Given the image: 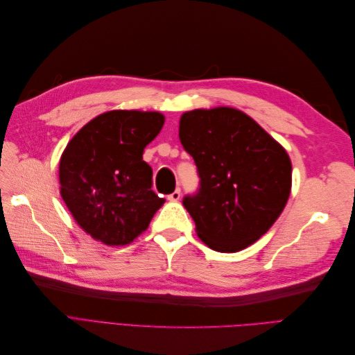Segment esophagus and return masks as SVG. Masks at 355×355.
<instances>
[{"label":"esophagus","instance_id":"1","mask_svg":"<svg viewBox=\"0 0 355 355\" xmlns=\"http://www.w3.org/2000/svg\"><path fill=\"white\" fill-rule=\"evenodd\" d=\"M167 198H168L170 201H178V200L180 198V188H176L173 192H171L170 196H167Z\"/></svg>","mask_w":355,"mask_h":355}]
</instances>
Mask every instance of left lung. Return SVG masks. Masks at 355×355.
I'll return each instance as SVG.
<instances>
[{
  "instance_id": "1",
  "label": "left lung",
  "mask_w": 355,
  "mask_h": 355,
  "mask_svg": "<svg viewBox=\"0 0 355 355\" xmlns=\"http://www.w3.org/2000/svg\"><path fill=\"white\" fill-rule=\"evenodd\" d=\"M179 139L200 176L184 206L210 249L234 253L259 240L292 188L286 149L244 112L219 106L180 116Z\"/></svg>"
}]
</instances>
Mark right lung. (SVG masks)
Listing matches in <instances>:
<instances>
[{"label":"right lung","mask_w":355,"mask_h":355,"mask_svg":"<svg viewBox=\"0 0 355 355\" xmlns=\"http://www.w3.org/2000/svg\"><path fill=\"white\" fill-rule=\"evenodd\" d=\"M163 124L159 112L110 111L67 145L59 163L60 196L94 240L132 243L164 204L153 191V168L142 157Z\"/></svg>","instance_id":"obj_1"}]
</instances>
